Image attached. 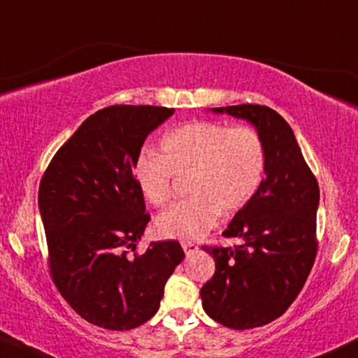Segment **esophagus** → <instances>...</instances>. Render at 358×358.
Instances as JSON below:
<instances>
[{
    "label": "esophagus",
    "mask_w": 358,
    "mask_h": 358,
    "mask_svg": "<svg viewBox=\"0 0 358 358\" xmlns=\"http://www.w3.org/2000/svg\"><path fill=\"white\" fill-rule=\"evenodd\" d=\"M182 247H183L185 253H187V255H190V253L196 252V250H198V245L195 242H187V240H185V242H182Z\"/></svg>",
    "instance_id": "34e87169"
}]
</instances>
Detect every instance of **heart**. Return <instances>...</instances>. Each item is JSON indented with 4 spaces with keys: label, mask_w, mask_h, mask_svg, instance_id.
<instances>
[{
    "label": "heart",
    "mask_w": 358,
    "mask_h": 358,
    "mask_svg": "<svg viewBox=\"0 0 358 358\" xmlns=\"http://www.w3.org/2000/svg\"><path fill=\"white\" fill-rule=\"evenodd\" d=\"M160 148L162 155L146 152L136 158L133 176L155 206L170 203L176 178H188L190 200L171 206L157 220V230L166 238H200L222 212L243 210L265 175L264 138L252 127L188 122L165 133Z\"/></svg>",
    "instance_id": "heart-1"
}]
</instances>
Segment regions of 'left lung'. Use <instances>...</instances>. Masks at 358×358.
Here are the masks:
<instances>
[{"mask_svg":"<svg viewBox=\"0 0 358 358\" xmlns=\"http://www.w3.org/2000/svg\"><path fill=\"white\" fill-rule=\"evenodd\" d=\"M247 120L264 138L265 178L252 201L235 215L223 236L234 247H201L215 260L213 277L201 287L203 310L234 330L255 329L287 312L302 290L317 255L313 176L290 124L262 105L213 108Z\"/></svg>","mask_w":358,"mask_h":358,"instance_id":"left-lung-1","label":"left lung"}]
</instances>
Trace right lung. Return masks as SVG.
Instances as JSON below:
<instances>
[{"label":"right lung","instance_id":"right-lung-1","mask_svg":"<svg viewBox=\"0 0 358 358\" xmlns=\"http://www.w3.org/2000/svg\"><path fill=\"white\" fill-rule=\"evenodd\" d=\"M173 113L150 105L96 111L41 178L38 205L51 278L70 307L96 327L131 330L150 320L185 257L176 240L135 252L150 215L133 166L146 136Z\"/></svg>","mask_w":358,"mask_h":358}]
</instances>
